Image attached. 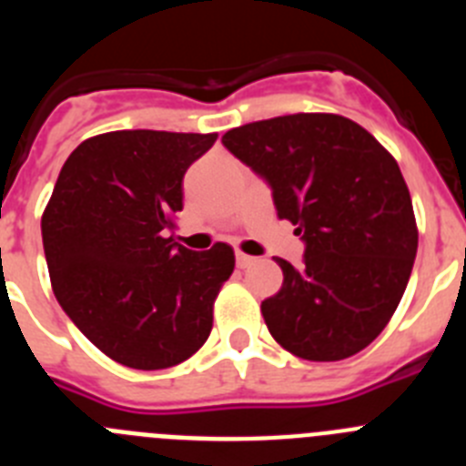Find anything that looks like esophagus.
Listing matches in <instances>:
<instances>
[{
	"label": "esophagus",
	"mask_w": 466,
	"mask_h": 466,
	"mask_svg": "<svg viewBox=\"0 0 466 466\" xmlns=\"http://www.w3.org/2000/svg\"><path fill=\"white\" fill-rule=\"evenodd\" d=\"M236 263L240 266V268H249V266L254 263V257H249V254L236 252Z\"/></svg>",
	"instance_id": "34e87169"
}]
</instances>
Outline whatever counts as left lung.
Wrapping results in <instances>:
<instances>
[{
  "mask_svg": "<svg viewBox=\"0 0 466 466\" xmlns=\"http://www.w3.org/2000/svg\"><path fill=\"white\" fill-rule=\"evenodd\" d=\"M221 142L268 184L278 217L306 245L300 268L275 258L282 289L261 303L270 336L308 361L357 355L397 310L418 252L397 160L339 114L247 123Z\"/></svg>",
  "mask_w": 466,
  "mask_h": 466,
  "instance_id": "obj_1",
  "label": "left lung"
}]
</instances>
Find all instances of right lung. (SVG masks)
Here are the masks:
<instances>
[{"label":"right lung","mask_w":466,"mask_h":466,"mask_svg":"<svg viewBox=\"0 0 466 466\" xmlns=\"http://www.w3.org/2000/svg\"><path fill=\"white\" fill-rule=\"evenodd\" d=\"M217 133L116 130L65 160L41 217L53 294L86 339L139 371L182 364L212 331L236 268L226 242L191 252L167 238L184 175Z\"/></svg>","instance_id":"right-lung-1"}]
</instances>
